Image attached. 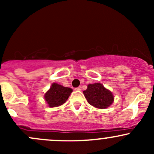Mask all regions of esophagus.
I'll return each instance as SVG.
<instances>
[{
	"instance_id": "1",
	"label": "esophagus",
	"mask_w": 154,
	"mask_h": 154,
	"mask_svg": "<svg viewBox=\"0 0 154 154\" xmlns=\"http://www.w3.org/2000/svg\"><path fill=\"white\" fill-rule=\"evenodd\" d=\"M75 90H77V91H80V90H82V87L81 86H78L77 88H75Z\"/></svg>"
}]
</instances>
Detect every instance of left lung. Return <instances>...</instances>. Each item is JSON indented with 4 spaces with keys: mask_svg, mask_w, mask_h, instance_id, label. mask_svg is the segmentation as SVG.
<instances>
[{
    "mask_svg": "<svg viewBox=\"0 0 154 154\" xmlns=\"http://www.w3.org/2000/svg\"><path fill=\"white\" fill-rule=\"evenodd\" d=\"M83 94L89 104L99 109L107 108L114 100L111 91L100 83L88 84Z\"/></svg>",
    "mask_w": 154,
    "mask_h": 154,
    "instance_id": "1",
    "label": "left lung"
}]
</instances>
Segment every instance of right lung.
<instances>
[{
	"instance_id": "right-lung-1",
	"label": "right lung",
	"mask_w": 154,
	"mask_h": 154,
	"mask_svg": "<svg viewBox=\"0 0 154 154\" xmlns=\"http://www.w3.org/2000/svg\"><path fill=\"white\" fill-rule=\"evenodd\" d=\"M72 89L57 83H53L45 95V99L49 106L56 107L63 104L71 94Z\"/></svg>"
}]
</instances>
